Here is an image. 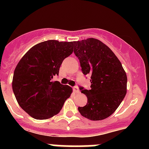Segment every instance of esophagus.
Wrapping results in <instances>:
<instances>
[{
  "label": "esophagus",
  "instance_id": "34e87169",
  "mask_svg": "<svg viewBox=\"0 0 149 149\" xmlns=\"http://www.w3.org/2000/svg\"><path fill=\"white\" fill-rule=\"evenodd\" d=\"M73 91L76 93H79V87L77 86H76L73 87Z\"/></svg>",
  "mask_w": 149,
  "mask_h": 149
}]
</instances>
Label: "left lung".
<instances>
[{"label": "left lung", "mask_w": 149, "mask_h": 149, "mask_svg": "<svg viewBox=\"0 0 149 149\" xmlns=\"http://www.w3.org/2000/svg\"><path fill=\"white\" fill-rule=\"evenodd\" d=\"M74 53L84 75H91V89L80 87L88 99L78 108L82 116L102 120L118 109L127 93V75L120 61L100 40L88 38L74 42Z\"/></svg>", "instance_id": "obj_1"}]
</instances>
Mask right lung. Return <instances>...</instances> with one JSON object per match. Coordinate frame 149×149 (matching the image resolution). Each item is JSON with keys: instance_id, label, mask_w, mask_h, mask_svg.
<instances>
[{"instance_id": "right-lung-1", "label": "right lung", "mask_w": 149, "mask_h": 149, "mask_svg": "<svg viewBox=\"0 0 149 149\" xmlns=\"http://www.w3.org/2000/svg\"><path fill=\"white\" fill-rule=\"evenodd\" d=\"M73 42L47 40L33 46L16 65L12 88L19 106L33 118L46 120L60 112L73 92L68 85L52 81L65 58L73 51Z\"/></svg>"}]
</instances>
